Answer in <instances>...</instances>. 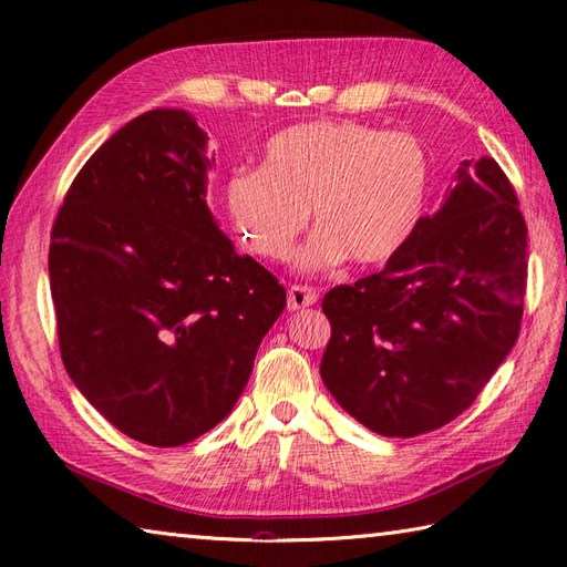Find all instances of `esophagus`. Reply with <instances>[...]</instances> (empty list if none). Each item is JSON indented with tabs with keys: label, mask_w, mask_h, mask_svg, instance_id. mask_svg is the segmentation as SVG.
<instances>
[{
	"label": "esophagus",
	"mask_w": 567,
	"mask_h": 567,
	"mask_svg": "<svg viewBox=\"0 0 567 567\" xmlns=\"http://www.w3.org/2000/svg\"><path fill=\"white\" fill-rule=\"evenodd\" d=\"M319 300V290L312 286L296 284L288 288V310H302V307H310Z\"/></svg>",
	"instance_id": "obj_1"
}]
</instances>
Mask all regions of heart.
<instances>
[{
	"label": "heart",
	"mask_w": 567,
	"mask_h": 567,
	"mask_svg": "<svg viewBox=\"0 0 567 567\" xmlns=\"http://www.w3.org/2000/svg\"><path fill=\"white\" fill-rule=\"evenodd\" d=\"M425 148L416 136L354 120H321L271 136L262 167L236 169L227 208L244 244L284 260L307 227L305 267H329L350 255L357 265L385 262L416 229L425 205Z\"/></svg>",
	"instance_id": "heart-1"
}]
</instances>
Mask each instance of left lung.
<instances>
[{"label": "left lung", "mask_w": 567, "mask_h": 567, "mask_svg": "<svg viewBox=\"0 0 567 567\" xmlns=\"http://www.w3.org/2000/svg\"><path fill=\"white\" fill-rule=\"evenodd\" d=\"M527 286V225L494 158L463 161L379 274L336 286L321 381L369 431L416 437L466 411L513 350Z\"/></svg>", "instance_id": "8db88e82"}]
</instances>
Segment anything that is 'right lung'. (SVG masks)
<instances>
[{
	"label": "right lung",
	"instance_id": "right-lung-1",
	"mask_svg": "<svg viewBox=\"0 0 567 567\" xmlns=\"http://www.w3.org/2000/svg\"><path fill=\"white\" fill-rule=\"evenodd\" d=\"M205 134L179 109L130 120L51 227L63 367L120 433L179 447L234 409L286 288L236 255L205 203Z\"/></svg>",
	"mask_w": 567,
	"mask_h": 567
}]
</instances>
